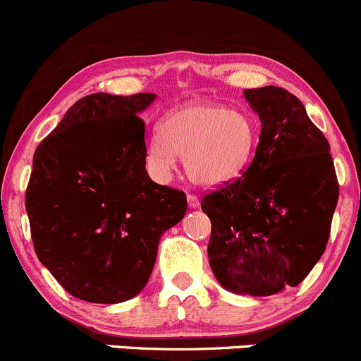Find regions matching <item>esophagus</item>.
<instances>
[{
  "instance_id": "obj_1",
  "label": "esophagus",
  "mask_w": 361,
  "mask_h": 361,
  "mask_svg": "<svg viewBox=\"0 0 361 361\" xmlns=\"http://www.w3.org/2000/svg\"><path fill=\"white\" fill-rule=\"evenodd\" d=\"M188 204H189V208H200V197L194 196V194H189Z\"/></svg>"
}]
</instances>
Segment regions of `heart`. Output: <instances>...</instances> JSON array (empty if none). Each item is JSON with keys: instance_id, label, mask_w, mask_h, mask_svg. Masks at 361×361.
<instances>
[{"instance_id": "b5f03b06", "label": "heart", "mask_w": 361, "mask_h": 361, "mask_svg": "<svg viewBox=\"0 0 361 361\" xmlns=\"http://www.w3.org/2000/svg\"><path fill=\"white\" fill-rule=\"evenodd\" d=\"M256 147L257 128L249 116L197 100L170 111L161 133L148 137L147 164L165 180L180 157L194 184L213 188L237 179L252 160Z\"/></svg>"}]
</instances>
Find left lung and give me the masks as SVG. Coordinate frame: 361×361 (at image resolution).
<instances>
[{"label":"left lung","mask_w":361,"mask_h":361,"mask_svg":"<svg viewBox=\"0 0 361 361\" xmlns=\"http://www.w3.org/2000/svg\"><path fill=\"white\" fill-rule=\"evenodd\" d=\"M261 119L254 159L240 177L206 194L208 257L224 288L269 297L297 286L326 250L338 204L329 141L293 93L244 90Z\"/></svg>","instance_id":"left-lung-1"}]
</instances>
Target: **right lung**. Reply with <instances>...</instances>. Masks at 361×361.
Here are the masks:
<instances>
[{
	"mask_svg": "<svg viewBox=\"0 0 361 361\" xmlns=\"http://www.w3.org/2000/svg\"><path fill=\"white\" fill-rule=\"evenodd\" d=\"M155 93H92L34 153L25 192L39 261L68 293L126 302L148 283L161 233L184 218L185 194L149 179L143 112Z\"/></svg>",
	"mask_w": 361,
	"mask_h": 361,
	"instance_id": "right-lung-1",
	"label": "right lung"
}]
</instances>
